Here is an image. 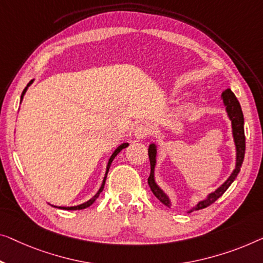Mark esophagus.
I'll use <instances>...</instances> for the list:
<instances>
[{"label": "esophagus", "instance_id": "esophagus-1", "mask_svg": "<svg viewBox=\"0 0 263 263\" xmlns=\"http://www.w3.org/2000/svg\"><path fill=\"white\" fill-rule=\"evenodd\" d=\"M151 135V127L147 124H139L135 128V137L137 139H145Z\"/></svg>", "mask_w": 263, "mask_h": 263}]
</instances>
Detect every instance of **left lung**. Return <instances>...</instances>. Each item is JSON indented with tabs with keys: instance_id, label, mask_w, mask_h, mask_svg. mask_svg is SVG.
I'll return each instance as SVG.
<instances>
[{
	"instance_id": "left-lung-1",
	"label": "left lung",
	"mask_w": 263,
	"mask_h": 263,
	"mask_svg": "<svg viewBox=\"0 0 263 263\" xmlns=\"http://www.w3.org/2000/svg\"><path fill=\"white\" fill-rule=\"evenodd\" d=\"M222 98H223V103L226 105V109L228 112V116L230 120H232V125H233V136H234V140H235V145H236V167L233 171V174L230 175V177L227 179V181L222 184L221 186L218 187L217 190H215L214 193H211L208 198L204 199V201L199 202L196 208L190 210V213H193L195 210H199L203 209V208H206L213 204V203L218 199L221 196L226 193V190L230 186V184L234 182V179L237 177L238 172L241 170L242 163H243L245 159V152H246V136H245V119H243V113H242L241 109V105L238 103L237 98L235 97V94L232 92V89L227 88L224 92L222 93ZM148 158H150V165H151V172L150 176L147 178V183L148 186L154 195L157 198L159 199L163 204H165L167 206H170V201L167 198V196L163 193L162 190L159 189V186L157 185L155 182V165H156V146L154 144L150 145L148 147Z\"/></svg>"
}]
</instances>
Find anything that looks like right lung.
Instances as JSON below:
<instances>
[{
	"label": "right lung",
	"mask_w": 263,
	"mask_h": 263,
	"mask_svg": "<svg viewBox=\"0 0 263 263\" xmlns=\"http://www.w3.org/2000/svg\"><path fill=\"white\" fill-rule=\"evenodd\" d=\"M31 82H33V80H31L28 85H27V87L23 89V92H22V96H21V99L23 98V94L26 93V91H27V88H28V86L31 84ZM127 143H124V144H121L120 146L117 148V150L113 152V155L111 156V158H109V160H108V164H107V167H106V174H105V177H104V181H103V184H101V186H100V189H99V191H98V193L96 194V196H93V198H91L89 199V201H87L86 203H84V204H80V205H77V206H68V208H66V206H59L60 208V209H65V210H80V209H85V208H88L89 205H92L93 203H94V201H96V199L98 198V196H99V194L101 193V191L104 190V185H105V181H106V177H107V172H108V169H109V166H111V163L113 162V159L116 158V156L119 154V152L123 150V148H125L127 146ZM57 208V206H55Z\"/></svg>",
	"instance_id": "1"
}]
</instances>
